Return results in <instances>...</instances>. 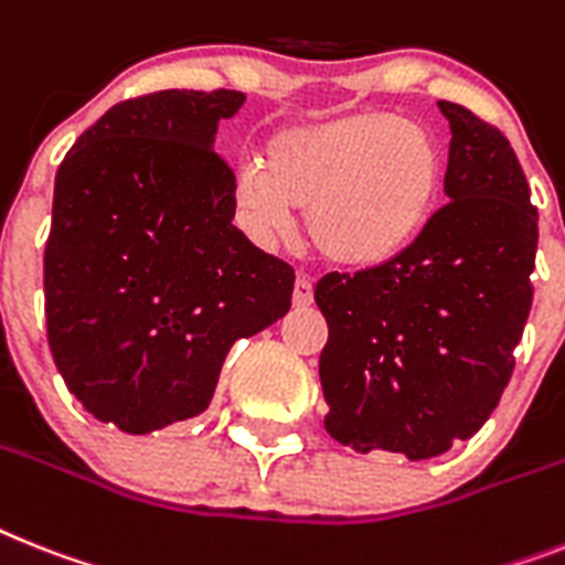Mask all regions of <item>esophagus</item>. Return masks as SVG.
<instances>
[{
    "instance_id": "34e87169",
    "label": "esophagus",
    "mask_w": 565,
    "mask_h": 565,
    "mask_svg": "<svg viewBox=\"0 0 565 565\" xmlns=\"http://www.w3.org/2000/svg\"><path fill=\"white\" fill-rule=\"evenodd\" d=\"M291 300L297 309H306V306H311V300H315V288H311V279L306 277V274H297V279H294Z\"/></svg>"
}]
</instances>
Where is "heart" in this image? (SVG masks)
<instances>
[{"label":"heart","mask_w":565,"mask_h":565,"mask_svg":"<svg viewBox=\"0 0 565 565\" xmlns=\"http://www.w3.org/2000/svg\"><path fill=\"white\" fill-rule=\"evenodd\" d=\"M445 161L427 126L361 111L282 129L265 164H242L233 204L256 239H286L306 210L317 254L340 268H377L413 245L439 207Z\"/></svg>","instance_id":"heart-1"}]
</instances>
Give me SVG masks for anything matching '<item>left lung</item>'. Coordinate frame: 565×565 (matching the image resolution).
Segmentation results:
<instances>
[{"instance_id":"obj_1","label":"left lung","mask_w":565,"mask_h":565,"mask_svg":"<svg viewBox=\"0 0 565 565\" xmlns=\"http://www.w3.org/2000/svg\"><path fill=\"white\" fill-rule=\"evenodd\" d=\"M450 120L445 193L393 263L326 274L315 288L329 323L320 352L340 445L433 459L470 439L514 372L534 288L537 207L497 126L439 100Z\"/></svg>"}]
</instances>
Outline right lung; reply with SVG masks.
Masks as SVG:
<instances>
[{
	"mask_svg": "<svg viewBox=\"0 0 565 565\" xmlns=\"http://www.w3.org/2000/svg\"><path fill=\"white\" fill-rule=\"evenodd\" d=\"M242 92L167 88L111 106L54 179L49 347L74 398L143 436L204 413L227 352L291 309L294 268L233 227L213 152Z\"/></svg>",
	"mask_w": 565,
	"mask_h": 565,
	"instance_id": "add662e5",
	"label": "right lung"
}]
</instances>
